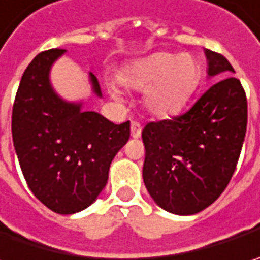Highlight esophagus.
<instances>
[{
  "instance_id": "1",
  "label": "esophagus",
  "mask_w": 260,
  "mask_h": 260,
  "mask_svg": "<svg viewBox=\"0 0 260 260\" xmlns=\"http://www.w3.org/2000/svg\"><path fill=\"white\" fill-rule=\"evenodd\" d=\"M130 130H132V137L133 139H137V137H140V135H142V125L139 124V123H136V121L132 123Z\"/></svg>"
}]
</instances>
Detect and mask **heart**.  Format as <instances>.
I'll list each match as a JSON object with an SVG mask.
<instances>
[{
    "label": "heart",
    "mask_w": 260,
    "mask_h": 260,
    "mask_svg": "<svg viewBox=\"0 0 260 260\" xmlns=\"http://www.w3.org/2000/svg\"><path fill=\"white\" fill-rule=\"evenodd\" d=\"M203 76V68L191 53L160 52L140 59L121 75V84L143 92L146 111L157 118L176 114L192 96ZM118 98L115 91H111Z\"/></svg>",
    "instance_id": "heart-1"
}]
</instances>
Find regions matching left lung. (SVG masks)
I'll return each instance as SVG.
<instances>
[{"label":"left lung","instance_id":"1","mask_svg":"<svg viewBox=\"0 0 260 260\" xmlns=\"http://www.w3.org/2000/svg\"><path fill=\"white\" fill-rule=\"evenodd\" d=\"M204 53L207 75L217 82L184 114L149 123L142 132L146 188L160 208L178 215L197 214L221 195L245 142V89L224 56Z\"/></svg>","mask_w":260,"mask_h":260}]
</instances>
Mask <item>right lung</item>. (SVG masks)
Wrapping results in <instances>:
<instances>
[{
    "label": "right lung",
    "mask_w": 260,
    "mask_h": 260,
    "mask_svg": "<svg viewBox=\"0 0 260 260\" xmlns=\"http://www.w3.org/2000/svg\"><path fill=\"white\" fill-rule=\"evenodd\" d=\"M63 49L46 50L27 66L13 105L11 132L25 182L57 214H75L94 203L108 181L110 165L130 137V123L114 124L84 103L56 94L50 69ZM96 96L98 79L89 72Z\"/></svg>",
    "instance_id": "1"
}]
</instances>
